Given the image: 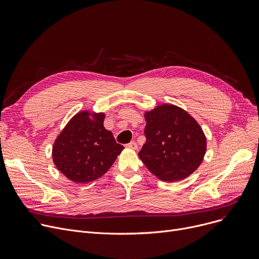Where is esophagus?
<instances>
[{
    "instance_id": "1",
    "label": "esophagus",
    "mask_w": 259,
    "mask_h": 259,
    "mask_svg": "<svg viewBox=\"0 0 259 259\" xmlns=\"http://www.w3.org/2000/svg\"><path fill=\"white\" fill-rule=\"evenodd\" d=\"M125 147L128 148V149H132V150H137V149H138V144L135 143V142H130Z\"/></svg>"
}]
</instances>
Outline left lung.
<instances>
[{
  "label": "left lung",
  "instance_id": "left-lung-1",
  "mask_svg": "<svg viewBox=\"0 0 259 259\" xmlns=\"http://www.w3.org/2000/svg\"><path fill=\"white\" fill-rule=\"evenodd\" d=\"M144 116L147 140L139 156L148 170L169 183L191 175L207 151V138L197 120L172 104L158 105Z\"/></svg>",
  "mask_w": 259,
  "mask_h": 259
}]
</instances>
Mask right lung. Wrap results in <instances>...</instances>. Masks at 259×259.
Here are the masks:
<instances>
[{
    "label": "right lung",
    "instance_id": "1",
    "mask_svg": "<svg viewBox=\"0 0 259 259\" xmlns=\"http://www.w3.org/2000/svg\"><path fill=\"white\" fill-rule=\"evenodd\" d=\"M104 112L81 110L60 132L52 147L54 165L68 180L93 182L113 165L124 147L104 127Z\"/></svg>",
    "mask_w": 259,
    "mask_h": 259
}]
</instances>
